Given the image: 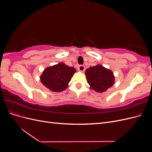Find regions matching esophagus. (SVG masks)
<instances>
[{
  "label": "esophagus",
  "mask_w": 152,
  "mask_h": 152,
  "mask_svg": "<svg viewBox=\"0 0 152 152\" xmlns=\"http://www.w3.org/2000/svg\"><path fill=\"white\" fill-rule=\"evenodd\" d=\"M85 69V66L84 65H80L78 67V70H79L80 72H83Z\"/></svg>",
  "instance_id": "esophagus-1"
}]
</instances>
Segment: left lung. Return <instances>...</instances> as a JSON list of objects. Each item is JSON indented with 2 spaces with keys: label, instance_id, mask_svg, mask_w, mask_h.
I'll return each instance as SVG.
<instances>
[{
  "label": "left lung",
  "instance_id": "left-lung-1",
  "mask_svg": "<svg viewBox=\"0 0 152 152\" xmlns=\"http://www.w3.org/2000/svg\"><path fill=\"white\" fill-rule=\"evenodd\" d=\"M86 75L87 83L96 91L104 92L113 84V73L100 65L87 69Z\"/></svg>",
  "mask_w": 152,
  "mask_h": 152
}]
</instances>
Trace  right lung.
Instances as JSON below:
<instances>
[{
    "mask_svg": "<svg viewBox=\"0 0 152 152\" xmlns=\"http://www.w3.org/2000/svg\"><path fill=\"white\" fill-rule=\"evenodd\" d=\"M75 69L63 63L47 68L40 77L42 83L55 92L65 90L70 82Z\"/></svg>",
    "mask_w": 152,
    "mask_h": 152,
    "instance_id": "obj_1",
    "label": "right lung"
}]
</instances>
